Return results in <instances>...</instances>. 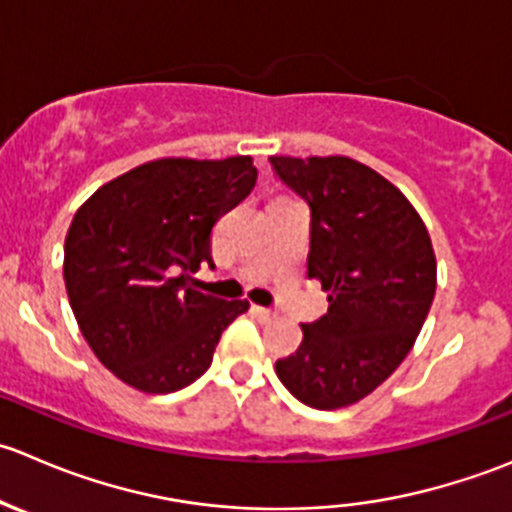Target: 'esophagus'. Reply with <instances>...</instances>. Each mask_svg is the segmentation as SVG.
<instances>
[{"mask_svg":"<svg viewBox=\"0 0 512 512\" xmlns=\"http://www.w3.org/2000/svg\"><path fill=\"white\" fill-rule=\"evenodd\" d=\"M251 311H254V316L258 318V321H271V318H276V313L268 311V308H263V306H251Z\"/></svg>","mask_w":512,"mask_h":512,"instance_id":"esophagus-1","label":"esophagus"}]
</instances>
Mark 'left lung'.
<instances>
[{"mask_svg": "<svg viewBox=\"0 0 512 512\" xmlns=\"http://www.w3.org/2000/svg\"><path fill=\"white\" fill-rule=\"evenodd\" d=\"M278 179L311 206L308 278L328 313L303 323L276 376L306 406L363 401L403 363L435 296V251L401 189L351 156H271Z\"/></svg>", "mask_w": 512, "mask_h": 512, "instance_id": "left-lung-1", "label": "left lung"}]
</instances>
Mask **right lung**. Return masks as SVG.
<instances>
[{
    "label": "right lung",
    "instance_id": "right-lung-1",
    "mask_svg": "<svg viewBox=\"0 0 512 512\" xmlns=\"http://www.w3.org/2000/svg\"><path fill=\"white\" fill-rule=\"evenodd\" d=\"M251 156L146 161L94 191L64 241V283L94 356L141 393L204 376L219 338L249 301L191 286L211 263V229L251 194Z\"/></svg>",
    "mask_w": 512,
    "mask_h": 512
}]
</instances>
